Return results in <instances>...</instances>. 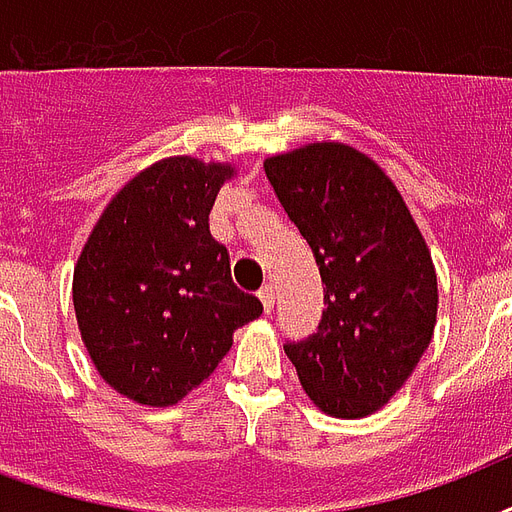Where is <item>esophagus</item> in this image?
<instances>
[{
  "instance_id": "esophagus-1",
  "label": "esophagus",
  "mask_w": 512,
  "mask_h": 512,
  "mask_svg": "<svg viewBox=\"0 0 512 512\" xmlns=\"http://www.w3.org/2000/svg\"><path fill=\"white\" fill-rule=\"evenodd\" d=\"M259 299H261V304H264V312H272L275 310V288H272V285H261V291H259Z\"/></svg>"
}]
</instances>
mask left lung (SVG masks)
Returning a JSON list of instances; mask_svg holds the SVG:
<instances>
[{
    "instance_id": "left-lung-1",
    "label": "left lung",
    "mask_w": 512,
    "mask_h": 512,
    "mask_svg": "<svg viewBox=\"0 0 512 512\" xmlns=\"http://www.w3.org/2000/svg\"><path fill=\"white\" fill-rule=\"evenodd\" d=\"M318 261V334L285 344L312 403L339 419L382 408L433 339L438 277L398 186L347 144H307L264 162Z\"/></svg>"
}]
</instances>
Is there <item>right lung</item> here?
I'll return each instance as SVG.
<instances>
[{
    "mask_svg": "<svg viewBox=\"0 0 512 512\" xmlns=\"http://www.w3.org/2000/svg\"><path fill=\"white\" fill-rule=\"evenodd\" d=\"M232 165L168 157L106 205L74 267V312L109 387L144 406H173L205 382L261 301L229 275L208 227Z\"/></svg>",
    "mask_w": 512,
    "mask_h": 512,
    "instance_id": "obj_1",
    "label": "right lung"
}]
</instances>
